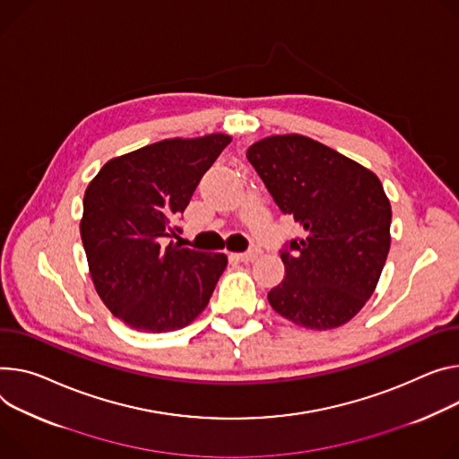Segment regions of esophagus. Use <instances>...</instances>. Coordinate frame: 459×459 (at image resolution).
Returning <instances> with one entry per match:
<instances>
[{
    "label": "esophagus",
    "mask_w": 459,
    "mask_h": 459,
    "mask_svg": "<svg viewBox=\"0 0 459 459\" xmlns=\"http://www.w3.org/2000/svg\"><path fill=\"white\" fill-rule=\"evenodd\" d=\"M262 255V251L258 247H253L251 251H247V253H239V255H230L234 260H238V262H255L258 256Z\"/></svg>",
    "instance_id": "esophagus-1"
}]
</instances>
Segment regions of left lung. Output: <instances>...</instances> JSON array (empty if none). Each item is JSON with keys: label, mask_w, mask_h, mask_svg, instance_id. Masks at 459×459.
<instances>
[{"label": "left lung", "mask_w": 459, "mask_h": 459, "mask_svg": "<svg viewBox=\"0 0 459 459\" xmlns=\"http://www.w3.org/2000/svg\"><path fill=\"white\" fill-rule=\"evenodd\" d=\"M280 211L304 236L281 248L285 276L271 307L307 329L350 322L377 287L388 251L392 206L379 178L304 135H273L247 150Z\"/></svg>", "instance_id": "1"}]
</instances>
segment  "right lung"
Returning <instances> with one entry per match:
<instances>
[{"instance_id": "right-lung-1", "label": "right lung", "mask_w": 459, "mask_h": 459, "mask_svg": "<svg viewBox=\"0 0 459 459\" xmlns=\"http://www.w3.org/2000/svg\"><path fill=\"white\" fill-rule=\"evenodd\" d=\"M232 139H166L108 160L84 194L80 236L106 307L134 329L176 331L211 300L227 267L169 238L203 174Z\"/></svg>"}]
</instances>
